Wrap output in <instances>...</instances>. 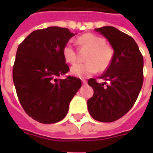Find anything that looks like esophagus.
Returning a JSON list of instances; mask_svg holds the SVG:
<instances>
[{
    "instance_id": "obj_1",
    "label": "esophagus",
    "mask_w": 153,
    "mask_h": 153,
    "mask_svg": "<svg viewBox=\"0 0 153 153\" xmlns=\"http://www.w3.org/2000/svg\"><path fill=\"white\" fill-rule=\"evenodd\" d=\"M82 82H83V83L85 85V84H87V81L86 80H84V79H82Z\"/></svg>"
}]
</instances>
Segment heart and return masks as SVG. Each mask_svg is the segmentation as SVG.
Wrapping results in <instances>:
<instances>
[{"label":"heart","mask_w":153,"mask_h":153,"mask_svg":"<svg viewBox=\"0 0 153 153\" xmlns=\"http://www.w3.org/2000/svg\"><path fill=\"white\" fill-rule=\"evenodd\" d=\"M82 47L90 49L86 57L87 62L77 63L71 67V73L79 78H88L98 71L107 70L112 62L114 50L106 44V40L93 33H84L78 38ZM63 56L68 63L74 64L77 60V51L72 41L65 44L62 50Z\"/></svg>","instance_id":"obj_1"}]
</instances>
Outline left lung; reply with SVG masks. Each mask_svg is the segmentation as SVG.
I'll return each instance as SVG.
<instances>
[{
  "mask_svg": "<svg viewBox=\"0 0 153 153\" xmlns=\"http://www.w3.org/2000/svg\"><path fill=\"white\" fill-rule=\"evenodd\" d=\"M95 30L109 41L114 56L109 68L100 77L109 81V84L97 83L95 79L88 81L94 91L88 100V109L97 121L113 122L128 112L138 98L143 83V57L136 42L128 34L111 26Z\"/></svg>",
  "mask_w": 153,
  "mask_h": 153,
  "instance_id": "8db88e82",
  "label": "left lung"
}]
</instances>
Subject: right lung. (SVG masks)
Wrapping results in <instances>:
<instances>
[{"label": "right lung", "mask_w": 153, "mask_h": 153, "mask_svg": "<svg viewBox=\"0 0 153 153\" xmlns=\"http://www.w3.org/2000/svg\"><path fill=\"white\" fill-rule=\"evenodd\" d=\"M74 35L68 28L54 26L35 30L19 45L13 66L14 84L23 109L40 123L63 120L82 86L76 77L59 79L70 70L62 50Z\"/></svg>", "instance_id": "1"}]
</instances>
